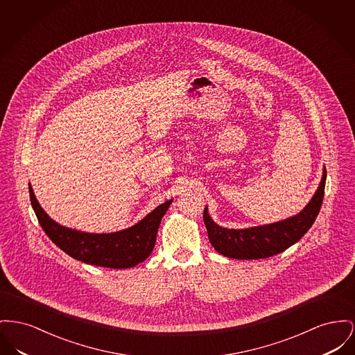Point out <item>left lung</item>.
Segmentation results:
<instances>
[{
    "label": "left lung",
    "instance_id": "1",
    "mask_svg": "<svg viewBox=\"0 0 355 355\" xmlns=\"http://www.w3.org/2000/svg\"><path fill=\"white\" fill-rule=\"evenodd\" d=\"M326 175L327 171L326 167H323V175L318 190L300 213L268 225L247 230L223 228L210 218L208 208H205L204 223L208 230L210 244L218 253L237 260L266 259L290 248L311 228L320 210L324 196Z\"/></svg>",
    "mask_w": 355,
    "mask_h": 355
}]
</instances>
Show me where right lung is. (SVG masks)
Returning <instances> with one entry per match:
<instances>
[{
  "label": "right lung",
  "mask_w": 355,
  "mask_h": 355,
  "mask_svg": "<svg viewBox=\"0 0 355 355\" xmlns=\"http://www.w3.org/2000/svg\"><path fill=\"white\" fill-rule=\"evenodd\" d=\"M31 204L46 236L67 254L91 266L131 268L145 261L154 250L157 232L173 200L157 207L138 224L114 233H85L65 228L40 207L29 184Z\"/></svg>",
  "instance_id": "add662e5"
}]
</instances>
